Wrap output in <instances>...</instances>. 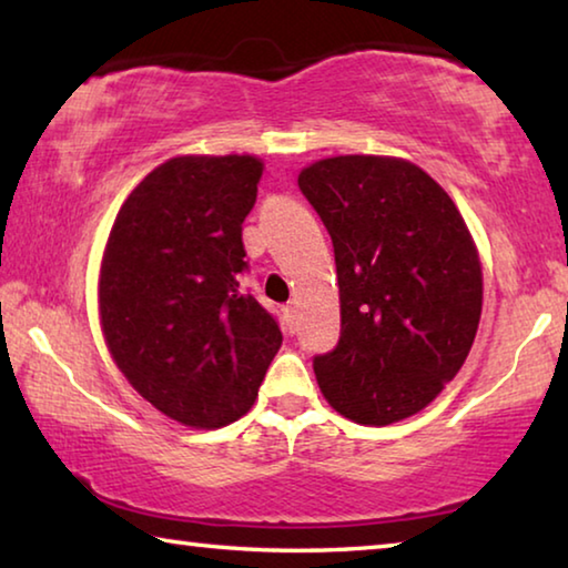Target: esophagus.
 Instances as JSON below:
<instances>
[{"label":"esophagus","mask_w":568,"mask_h":568,"mask_svg":"<svg viewBox=\"0 0 568 568\" xmlns=\"http://www.w3.org/2000/svg\"><path fill=\"white\" fill-rule=\"evenodd\" d=\"M283 318H285L287 331L295 333V325H297V311H295L293 305H285V307H283Z\"/></svg>","instance_id":"1"}]
</instances>
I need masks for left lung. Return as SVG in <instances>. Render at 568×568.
Here are the masks:
<instances>
[{
	"instance_id": "1",
	"label": "left lung",
	"mask_w": 568,
	"mask_h": 568,
	"mask_svg": "<svg viewBox=\"0 0 568 568\" xmlns=\"http://www.w3.org/2000/svg\"><path fill=\"white\" fill-rule=\"evenodd\" d=\"M328 227L341 291V341L315 355L325 400L363 426L428 406L474 345L484 275L454 200L418 165L338 155L297 175Z\"/></svg>"
}]
</instances>
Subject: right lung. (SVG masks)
I'll return each instance as SVG.
<instances>
[{
  "instance_id": "1",
  "label": "right lung",
  "mask_w": 568,
  "mask_h": 568,
  "mask_svg": "<svg viewBox=\"0 0 568 568\" xmlns=\"http://www.w3.org/2000/svg\"><path fill=\"white\" fill-rule=\"evenodd\" d=\"M263 160L180 155L124 200L100 267V323L130 386L168 418L220 428L253 408L283 333L240 285Z\"/></svg>"
}]
</instances>
